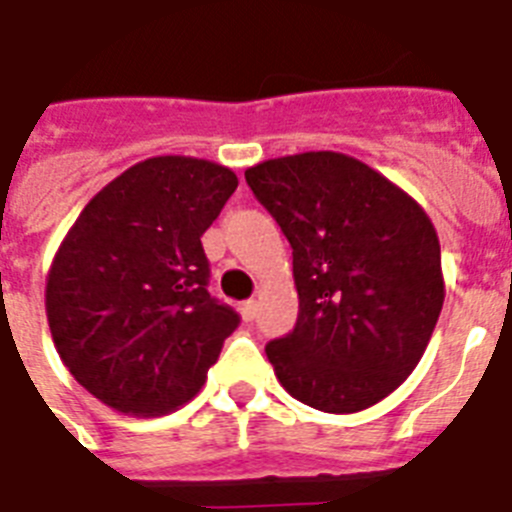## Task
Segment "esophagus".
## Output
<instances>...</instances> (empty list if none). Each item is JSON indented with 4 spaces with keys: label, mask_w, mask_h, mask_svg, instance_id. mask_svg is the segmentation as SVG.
<instances>
[{
    "label": "esophagus",
    "mask_w": 512,
    "mask_h": 512,
    "mask_svg": "<svg viewBox=\"0 0 512 512\" xmlns=\"http://www.w3.org/2000/svg\"><path fill=\"white\" fill-rule=\"evenodd\" d=\"M239 315H242L244 323L255 321V315H257V302H255V299H247V302H242V305H239Z\"/></svg>",
    "instance_id": "34e87169"
}]
</instances>
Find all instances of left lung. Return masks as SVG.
Returning a JSON list of instances; mask_svg holds the SVG:
<instances>
[{
	"mask_svg": "<svg viewBox=\"0 0 512 512\" xmlns=\"http://www.w3.org/2000/svg\"><path fill=\"white\" fill-rule=\"evenodd\" d=\"M292 244L297 326L265 347L294 400L360 413L397 389L444 305L439 236L418 202L342 152H299L244 170Z\"/></svg>",
	"mask_w": 512,
	"mask_h": 512,
	"instance_id": "1",
	"label": "left lung"
}]
</instances>
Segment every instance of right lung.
Instances as JSON below:
<instances>
[{"label": "right lung", "instance_id": "add662e5", "mask_svg": "<svg viewBox=\"0 0 512 512\" xmlns=\"http://www.w3.org/2000/svg\"><path fill=\"white\" fill-rule=\"evenodd\" d=\"M236 186L213 160L149 157L97 191L54 252L44 289L52 342L112 410L155 418L186 405L239 326L207 294L202 249Z\"/></svg>", "mask_w": 512, "mask_h": 512}]
</instances>
